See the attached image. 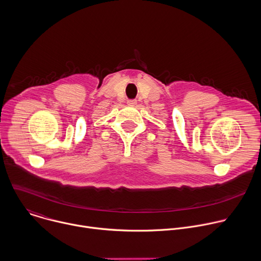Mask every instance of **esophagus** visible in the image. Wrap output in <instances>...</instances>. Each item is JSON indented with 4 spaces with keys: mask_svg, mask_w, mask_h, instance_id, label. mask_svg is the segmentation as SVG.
<instances>
[{
    "mask_svg": "<svg viewBox=\"0 0 261 261\" xmlns=\"http://www.w3.org/2000/svg\"><path fill=\"white\" fill-rule=\"evenodd\" d=\"M136 103H137V101H136L135 99H132V100H128V101H127V105L130 106V107H134V106H136Z\"/></svg>",
    "mask_w": 261,
    "mask_h": 261,
    "instance_id": "esophagus-1",
    "label": "esophagus"
}]
</instances>
